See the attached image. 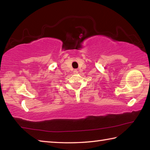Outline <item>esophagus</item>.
<instances>
[{
	"mask_svg": "<svg viewBox=\"0 0 150 150\" xmlns=\"http://www.w3.org/2000/svg\"><path fill=\"white\" fill-rule=\"evenodd\" d=\"M73 73H74V74H77V73H78V71H77V69H75L74 71H73Z\"/></svg>",
	"mask_w": 150,
	"mask_h": 150,
	"instance_id": "esophagus-1",
	"label": "esophagus"
}]
</instances>
